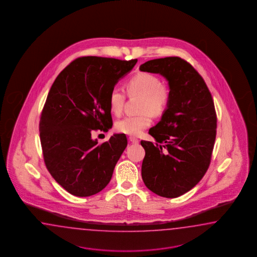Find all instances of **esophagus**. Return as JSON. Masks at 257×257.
<instances>
[{"label": "esophagus", "instance_id": "34e87169", "mask_svg": "<svg viewBox=\"0 0 257 257\" xmlns=\"http://www.w3.org/2000/svg\"><path fill=\"white\" fill-rule=\"evenodd\" d=\"M129 140H130V142L133 143V144H138L139 143V140L136 138V137H129Z\"/></svg>", "mask_w": 257, "mask_h": 257}]
</instances>
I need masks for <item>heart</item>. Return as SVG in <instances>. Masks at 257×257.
<instances>
[{"instance_id": "1", "label": "heart", "mask_w": 257, "mask_h": 257, "mask_svg": "<svg viewBox=\"0 0 257 257\" xmlns=\"http://www.w3.org/2000/svg\"><path fill=\"white\" fill-rule=\"evenodd\" d=\"M126 90L130 97H141L139 106L141 113L125 116L117 120L115 129L121 134L137 137L151 124V114L159 117L167 110L171 102V90L161 84L158 76L149 73H138L132 76L126 84ZM125 99L124 90L113 87L108 96L110 110L114 114H120Z\"/></svg>"}]
</instances>
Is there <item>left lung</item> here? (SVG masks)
I'll list each match as a JSON object with an SVG mask.
<instances>
[{"label": "left lung", "instance_id": "left-lung-1", "mask_svg": "<svg viewBox=\"0 0 257 257\" xmlns=\"http://www.w3.org/2000/svg\"><path fill=\"white\" fill-rule=\"evenodd\" d=\"M139 69L163 75L171 90L169 107L149 132L156 143L141 141L143 181L155 194L175 198L194 188L210 165L217 135L214 100L205 80L182 58L155 59Z\"/></svg>", "mask_w": 257, "mask_h": 257}]
</instances>
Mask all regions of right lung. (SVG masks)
I'll return each mask as SVG.
<instances>
[{
	"label": "right lung",
	"mask_w": 257,
	"mask_h": 257,
	"mask_svg": "<svg viewBox=\"0 0 257 257\" xmlns=\"http://www.w3.org/2000/svg\"><path fill=\"white\" fill-rule=\"evenodd\" d=\"M137 59L85 56L58 74L40 115V137L46 168L68 193L86 197L105 188L127 146L124 134L97 144L92 133L112 127L108 96Z\"/></svg>",
	"instance_id": "right-lung-1"
}]
</instances>
